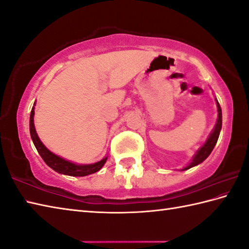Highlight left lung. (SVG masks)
Segmentation results:
<instances>
[{
	"label": "left lung",
	"instance_id": "1",
	"mask_svg": "<svg viewBox=\"0 0 249 249\" xmlns=\"http://www.w3.org/2000/svg\"><path fill=\"white\" fill-rule=\"evenodd\" d=\"M217 102V109H218V118H217V123L215 125V127H213L212 134L209 135V137L207 138L206 142L204 143L199 150L196 152V154L194 155L191 163H190L188 166L184 167L182 170H187L191 167L196 166V165L201 164L203 160H205L208 157L209 154L212 153L213 149L215 148V145L218 141L219 138V135H220V130L222 127V112H221V108H220V105H219L218 100L216 99Z\"/></svg>",
	"mask_w": 249,
	"mask_h": 249
}]
</instances>
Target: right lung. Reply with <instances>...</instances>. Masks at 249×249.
<instances>
[{
    "label": "right lung",
    "mask_w": 249,
    "mask_h": 249,
    "mask_svg": "<svg viewBox=\"0 0 249 249\" xmlns=\"http://www.w3.org/2000/svg\"><path fill=\"white\" fill-rule=\"evenodd\" d=\"M34 106L32 107L31 110V114H30V135L34 145L37 150L38 154L41 155V158L44 160L48 166H50L52 169L55 170V172L63 174V175H68V176H74V177H83V176H87V175L94 174L96 172H98L104 166L105 163L107 162V159L108 157H106L102 159L101 160L94 164H86V165H80V164H75L72 163L70 160H67L65 159H62L58 155L53 154L51 152L45 145L43 144L42 141L38 138V136L36 134V127H34Z\"/></svg>",
    "instance_id": "add662e5"
}]
</instances>
